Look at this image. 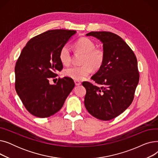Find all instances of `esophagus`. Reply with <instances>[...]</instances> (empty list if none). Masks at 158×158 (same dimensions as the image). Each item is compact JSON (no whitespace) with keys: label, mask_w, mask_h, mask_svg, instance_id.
Returning a JSON list of instances; mask_svg holds the SVG:
<instances>
[{"label":"esophagus","mask_w":158,"mask_h":158,"mask_svg":"<svg viewBox=\"0 0 158 158\" xmlns=\"http://www.w3.org/2000/svg\"><path fill=\"white\" fill-rule=\"evenodd\" d=\"M74 82H75V85H76V86H79V85H81V82L79 81H74Z\"/></svg>","instance_id":"esophagus-1"}]
</instances>
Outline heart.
<instances>
[{
	"mask_svg": "<svg viewBox=\"0 0 158 158\" xmlns=\"http://www.w3.org/2000/svg\"><path fill=\"white\" fill-rule=\"evenodd\" d=\"M76 51L84 54L81 66H72L64 70L65 76L75 81L86 78L92 69L98 70L101 67L104 60V53L101 48H96L93 41L88 38H81L75 43ZM60 60L62 64L68 65L71 61V50L68 44L63 45L60 52Z\"/></svg>",
	"mask_w": 158,
	"mask_h": 158,
	"instance_id": "1",
	"label": "heart"
}]
</instances>
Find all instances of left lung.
<instances>
[{
    "instance_id": "obj_1",
    "label": "left lung",
    "mask_w": 158,
    "mask_h": 158,
    "mask_svg": "<svg viewBox=\"0 0 158 158\" xmlns=\"http://www.w3.org/2000/svg\"><path fill=\"white\" fill-rule=\"evenodd\" d=\"M103 44L104 60L101 67L91 77L102 87L83 82L86 94L85 106L93 117L110 120L118 117L131 105L139 82L135 54L119 36L111 32H90Z\"/></svg>"
}]
</instances>
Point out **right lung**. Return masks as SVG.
<instances>
[{
    "label": "right lung",
    "instance_id": "1",
    "mask_svg": "<svg viewBox=\"0 0 158 158\" xmlns=\"http://www.w3.org/2000/svg\"><path fill=\"white\" fill-rule=\"evenodd\" d=\"M76 31H47L31 39L16 61L15 89L27 110L35 117L46 118L59 111L75 86L72 78L58 79L56 85L49 79L56 77L63 64L59 55L61 47Z\"/></svg>",
    "mask_w": 158,
    "mask_h": 158
}]
</instances>
